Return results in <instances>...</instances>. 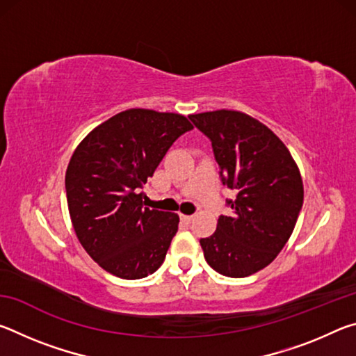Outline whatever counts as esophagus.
<instances>
[{
  "instance_id": "obj_1",
  "label": "esophagus",
  "mask_w": 356,
  "mask_h": 356,
  "mask_svg": "<svg viewBox=\"0 0 356 356\" xmlns=\"http://www.w3.org/2000/svg\"><path fill=\"white\" fill-rule=\"evenodd\" d=\"M180 220H182L185 225H188V222H191V220H193V215H184V213H180Z\"/></svg>"
}]
</instances>
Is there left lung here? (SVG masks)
<instances>
[{
	"label": "left lung",
	"mask_w": 356,
	"mask_h": 356,
	"mask_svg": "<svg viewBox=\"0 0 356 356\" xmlns=\"http://www.w3.org/2000/svg\"><path fill=\"white\" fill-rule=\"evenodd\" d=\"M212 141L222 185L237 193L229 200L216 231L201 238L204 257L215 272L245 278L267 267L284 248L303 206V180L284 146L267 125L242 111L190 114Z\"/></svg>",
	"instance_id": "obj_1"
}]
</instances>
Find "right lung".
<instances>
[{"label": "right lung", "mask_w": 356, "mask_h": 356, "mask_svg": "<svg viewBox=\"0 0 356 356\" xmlns=\"http://www.w3.org/2000/svg\"><path fill=\"white\" fill-rule=\"evenodd\" d=\"M191 129L182 114L131 108L76 146L65 171L70 220L83 248L108 273L140 280L163 264L179 215L144 207L141 188Z\"/></svg>", "instance_id": "right-lung-1"}]
</instances>
